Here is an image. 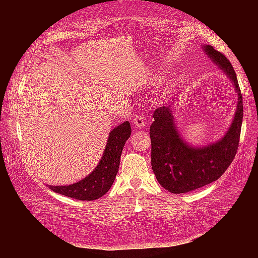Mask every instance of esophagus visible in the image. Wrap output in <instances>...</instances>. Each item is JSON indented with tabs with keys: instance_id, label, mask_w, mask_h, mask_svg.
Instances as JSON below:
<instances>
[{
	"instance_id": "obj_1",
	"label": "esophagus",
	"mask_w": 258,
	"mask_h": 258,
	"mask_svg": "<svg viewBox=\"0 0 258 258\" xmlns=\"http://www.w3.org/2000/svg\"><path fill=\"white\" fill-rule=\"evenodd\" d=\"M134 124L139 129L144 128L145 127V118L143 116H140V115L136 116L135 119H134Z\"/></svg>"
}]
</instances>
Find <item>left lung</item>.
Returning a JSON list of instances; mask_svg holds the SVG:
<instances>
[{
  "label": "left lung",
  "mask_w": 258,
  "mask_h": 258,
  "mask_svg": "<svg viewBox=\"0 0 258 258\" xmlns=\"http://www.w3.org/2000/svg\"><path fill=\"white\" fill-rule=\"evenodd\" d=\"M202 50L228 77L237 93L233 118L227 131L215 142L194 145L178 130L173 110L161 106L154 112L150 128L152 168L159 184L173 194H185L216 181L235 158L243 118V102L237 75L229 60L211 45Z\"/></svg>",
  "instance_id": "left-lung-1"
}]
</instances>
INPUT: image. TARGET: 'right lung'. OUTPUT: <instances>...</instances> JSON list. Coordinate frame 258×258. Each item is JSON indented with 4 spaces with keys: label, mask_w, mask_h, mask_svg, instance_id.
Wrapping results in <instances>:
<instances>
[{
    "label": "right lung",
    "mask_w": 258,
    "mask_h": 258,
    "mask_svg": "<svg viewBox=\"0 0 258 258\" xmlns=\"http://www.w3.org/2000/svg\"><path fill=\"white\" fill-rule=\"evenodd\" d=\"M130 135L131 127L129 121L118 124L108 135L102 157L92 172L73 184L63 186L48 185L49 189L63 196L83 201H91L102 197L115 181L120 163V155Z\"/></svg>",
    "instance_id": "1"
}]
</instances>
